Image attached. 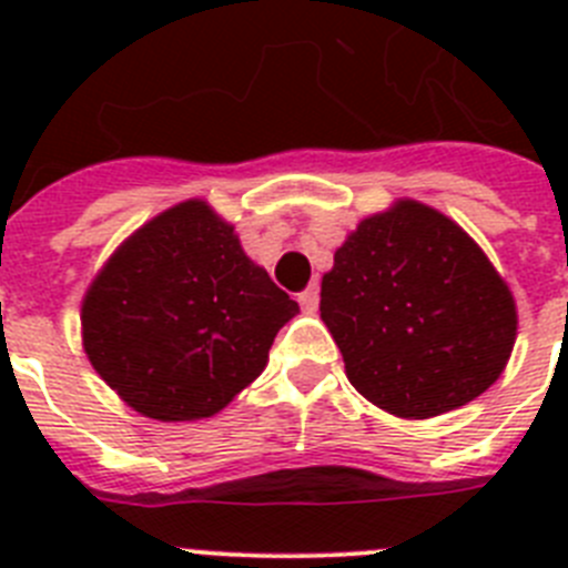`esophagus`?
<instances>
[{
  "mask_svg": "<svg viewBox=\"0 0 568 568\" xmlns=\"http://www.w3.org/2000/svg\"><path fill=\"white\" fill-rule=\"evenodd\" d=\"M318 301H321V295H318V287H315V284H310V287L298 295V304L304 307V313H315V310H318Z\"/></svg>",
  "mask_w": 568,
  "mask_h": 568,
  "instance_id": "esophagus-1",
  "label": "esophagus"
}]
</instances>
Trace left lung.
I'll use <instances>...</instances> for the list:
<instances>
[{
	"instance_id": "left-lung-1",
	"label": "left lung",
	"mask_w": 568,
	"mask_h": 568,
	"mask_svg": "<svg viewBox=\"0 0 568 568\" xmlns=\"http://www.w3.org/2000/svg\"><path fill=\"white\" fill-rule=\"evenodd\" d=\"M321 318L349 384L398 418L469 404L504 373L518 335L506 281L438 210L404 199L335 250Z\"/></svg>"
}]
</instances>
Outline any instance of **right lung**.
I'll use <instances>...</instances> for the list:
<instances>
[{
	"mask_svg": "<svg viewBox=\"0 0 568 568\" xmlns=\"http://www.w3.org/2000/svg\"><path fill=\"white\" fill-rule=\"evenodd\" d=\"M298 304L253 264L207 202L135 230L82 301L90 364L135 413L210 418L267 366Z\"/></svg>",
	"mask_w": 568,
	"mask_h": 568,
	"instance_id": "obj_1",
	"label": "right lung"
}]
</instances>
